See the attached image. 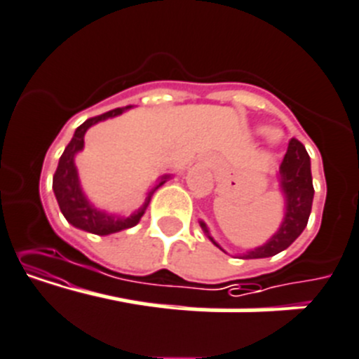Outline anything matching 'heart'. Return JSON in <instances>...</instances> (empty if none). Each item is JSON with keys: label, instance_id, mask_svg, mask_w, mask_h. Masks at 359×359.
<instances>
[{"label": "heart", "instance_id": "b5f03b06", "mask_svg": "<svg viewBox=\"0 0 359 359\" xmlns=\"http://www.w3.org/2000/svg\"><path fill=\"white\" fill-rule=\"evenodd\" d=\"M264 137H266V142H268V144H278L280 132L273 130V128H268V130H264Z\"/></svg>", "mask_w": 359, "mask_h": 359}]
</instances>
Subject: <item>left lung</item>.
Segmentation results:
<instances>
[{
  "instance_id": "8db88e82",
  "label": "left lung",
  "mask_w": 359,
  "mask_h": 359,
  "mask_svg": "<svg viewBox=\"0 0 359 359\" xmlns=\"http://www.w3.org/2000/svg\"><path fill=\"white\" fill-rule=\"evenodd\" d=\"M276 177H278L280 190L284 194V218H282V224L266 243H262L261 247L252 248V250H247L245 254L238 255V257H273V255L291 247L296 238L303 233V229L306 227L313 201L312 170H310L309 153H306L305 146L298 139H291V142H289L287 153H285L284 160L280 163ZM199 224L203 227L204 234L210 238L211 243L220 248L222 252H225L222 245L215 241V238L210 234L208 225L203 220H199Z\"/></svg>"
}]
</instances>
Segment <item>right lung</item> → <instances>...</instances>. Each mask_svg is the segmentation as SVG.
I'll return each instance as SVG.
<instances>
[{"mask_svg":"<svg viewBox=\"0 0 359 359\" xmlns=\"http://www.w3.org/2000/svg\"><path fill=\"white\" fill-rule=\"evenodd\" d=\"M130 107L132 105L112 109V111L105 112V114L86 119L83 125L77 126V130L74 132V137L68 142L60 162H57V169L53 177L54 196H56L61 213L67 218L68 224L81 229V231L98 234V236H107V234H114L119 233V231H125V229L134 227V225L139 224L142 215H144L146 208L149 206V201H151L153 194L172 177V174H163V176H160L155 185L146 192L144 203L137 210L132 211L130 215L109 213V211L95 206L86 197L83 187H81L79 172H77V167H75V156H77V153H81L84 149V135H86V132L93 125L105 121L109 118H116V116L123 114V112L128 111Z\"/></svg>","mask_w":359,"mask_h":359,"instance_id":"obj_1","label":"right lung"}]
</instances>
